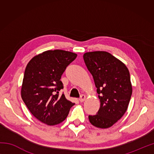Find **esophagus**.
I'll return each instance as SVG.
<instances>
[{
	"mask_svg": "<svg viewBox=\"0 0 154 154\" xmlns=\"http://www.w3.org/2000/svg\"><path fill=\"white\" fill-rule=\"evenodd\" d=\"M85 100V96L84 95V94H82L81 95V96H80V98H79V101L80 102H83V101H84Z\"/></svg>",
	"mask_w": 154,
	"mask_h": 154,
	"instance_id": "1",
	"label": "esophagus"
}]
</instances>
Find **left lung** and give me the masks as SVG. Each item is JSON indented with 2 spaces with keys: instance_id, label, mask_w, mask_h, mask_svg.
Returning a JSON list of instances; mask_svg holds the SVG:
<instances>
[{
  "instance_id": "8db88e82",
  "label": "left lung",
  "mask_w": 154,
  "mask_h": 154,
  "mask_svg": "<svg viewBox=\"0 0 154 154\" xmlns=\"http://www.w3.org/2000/svg\"><path fill=\"white\" fill-rule=\"evenodd\" d=\"M83 60L92 74L100 99V109L90 122L100 128H108L126 113L132 96L130 72L123 62L106 51L87 52Z\"/></svg>"
}]
</instances>
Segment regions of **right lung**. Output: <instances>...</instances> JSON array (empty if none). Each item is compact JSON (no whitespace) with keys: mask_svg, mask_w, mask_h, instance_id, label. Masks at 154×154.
I'll return each mask as SVG.
<instances>
[{"mask_svg":"<svg viewBox=\"0 0 154 154\" xmlns=\"http://www.w3.org/2000/svg\"><path fill=\"white\" fill-rule=\"evenodd\" d=\"M72 52L56 49L36 55L26 67L21 96L30 113L49 126L63 122L75 103L67 100L60 81L66 68L77 58Z\"/></svg>","mask_w":154,"mask_h":154,"instance_id":"right-lung-1","label":"right lung"}]
</instances>
